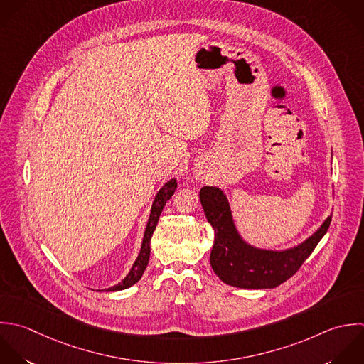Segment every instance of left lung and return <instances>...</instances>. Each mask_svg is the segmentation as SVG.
I'll list each match as a JSON object with an SVG mask.
<instances>
[{"instance_id":"obj_1","label":"left lung","mask_w":364,"mask_h":364,"mask_svg":"<svg viewBox=\"0 0 364 364\" xmlns=\"http://www.w3.org/2000/svg\"><path fill=\"white\" fill-rule=\"evenodd\" d=\"M200 201L214 230L211 268L224 284L244 289H272L289 279L328 232L332 221L329 215L309 238L295 247L268 250L245 241L221 188L204 186L200 190Z\"/></svg>"}]
</instances>
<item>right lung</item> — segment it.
Segmentation results:
<instances>
[{
	"label": "right lung",
	"instance_id": "add662e5",
	"mask_svg": "<svg viewBox=\"0 0 364 364\" xmlns=\"http://www.w3.org/2000/svg\"><path fill=\"white\" fill-rule=\"evenodd\" d=\"M176 188H177V180L171 178L157 191V194L154 197V201L151 204V208H150V215H149V220H147V224H146V230H144V235H143V241H141V248H140V252H139L136 261L133 262V265H132L129 274L124 277V279L122 282H119L117 285L105 289L106 292L123 291V289H127V288L133 287L136 282L140 281V278H141V275H143V272H144V269L147 268V264H149L150 241H151L153 232L156 230V225L159 223V217H160L166 203L174 194Z\"/></svg>",
	"mask_w": 364,
	"mask_h": 364
}]
</instances>
